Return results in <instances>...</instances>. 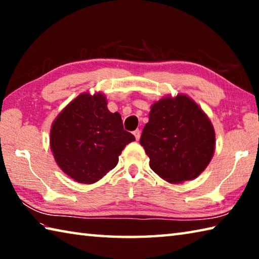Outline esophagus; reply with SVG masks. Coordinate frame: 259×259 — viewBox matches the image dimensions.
I'll list each match as a JSON object with an SVG mask.
<instances>
[{
    "mask_svg": "<svg viewBox=\"0 0 259 259\" xmlns=\"http://www.w3.org/2000/svg\"><path fill=\"white\" fill-rule=\"evenodd\" d=\"M134 136H135L136 140H139L140 139V130H135L134 131Z\"/></svg>",
    "mask_w": 259,
    "mask_h": 259,
    "instance_id": "1",
    "label": "esophagus"
}]
</instances>
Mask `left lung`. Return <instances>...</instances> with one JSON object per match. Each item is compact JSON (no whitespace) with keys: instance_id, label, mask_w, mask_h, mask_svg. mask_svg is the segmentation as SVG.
<instances>
[{"instance_id":"8db88e82","label":"left lung","mask_w":259,"mask_h":259,"mask_svg":"<svg viewBox=\"0 0 259 259\" xmlns=\"http://www.w3.org/2000/svg\"><path fill=\"white\" fill-rule=\"evenodd\" d=\"M140 145L157 176L181 184L204 171L213 156L216 135L207 114L190 96L166 95L152 104Z\"/></svg>"}]
</instances>
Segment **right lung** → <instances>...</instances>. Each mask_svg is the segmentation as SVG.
Returning <instances> with one entry per match:
<instances>
[{"instance_id": "1", "label": "right lung", "mask_w": 259, "mask_h": 259, "mask_svg": "<svg viewBox=\"0 0 259 259\" xmlns=\"http://www.w3.org/2000/svg\"><path fill=\"white\" fill-rule=\"evenodd\" d=\"M135 137L121 115L107 108L103 93H83L63 108L51 124L50 150L59 168L80 184H94L114 169Z\"/></svg>"}]
</instances>
